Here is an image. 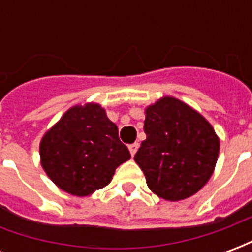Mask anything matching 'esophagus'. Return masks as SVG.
Wrapping results in <instances>:
<instances>
[{
	"label": "esophagus",
	"mask_w": 252,
	"mask_h": 252,
	"mask_svg": "<svg viewBox=\"0 0 252 252\" xmlns=\"http://www.w3.org/2000/svg\"><path fill=\"white\" fill-rule=\"evenodd\" d=\"M128 148H129V153H131V155L133 157V155L136 154L137 148H139V143H133V144H129V146H128Z\"/></svg>",
	"instance_id": "obj_1"
}]
</instances>
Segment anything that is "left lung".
Listing matches in <instances>:
<instances>
[{
  "mask_svg": "<svg viewBox=\"0 0 252 252\" xmlns=\"http://www.w3.org/2000/svg\"><path fill=\"white\" fill-rule=\"evenodd\" d=\"M146 140L135 162L148 188L167 201L195 194L213 174L220 142L204 116L174 97L146 108Z\"/></svg>",
  "mask_w": 252,
  "mask_h": 252,
  "instance_id": "left-lung-1",
  "label": "left lung"
}]
</instances>
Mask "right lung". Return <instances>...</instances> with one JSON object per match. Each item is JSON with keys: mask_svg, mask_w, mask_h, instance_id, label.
I'll use <instances>...</instances> for the list:
<instances>
[{"mask_svg": "<svg viewBox=\"0 0 252 252\" xmlns=\"http://www.w3.org/2000/svg\"><path fill=\"white\" fill-rule=\"evenodd\" d=\"M129 158L117 126L94 102L70 108L40 142L46 174L58 188L78 197L105 188Z\"/></svg>", "mask_w": 252, "mask_h": 252, "instance_id": "obj_1", "label": "right lung"}]
</instances>
